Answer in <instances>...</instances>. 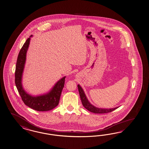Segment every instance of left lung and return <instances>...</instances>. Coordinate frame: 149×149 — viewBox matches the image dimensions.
I'll return each instance as SVG.
<instances>
[{"instance_id":"8db88e82","label":"left lung","mask_w":149,"mask_h":149,"mask_svg":"<svg viewBox=\"0 0 149 149\" xmlns=\"http://www.w3.org/2000/svg\"><path fill=\"white\" fill-rule=\"evenodd\" d=\"M77 88L79 89L80 98L81 100L82 105L86 109L91 113H110L119 107H117L113 108H97L94 105H93L91 103V102L89 101L86 95L84 93V89H82V88L81 87V86L78 84Z\"/></svg>"}]
</instances>
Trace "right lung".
Wrapping results in <instances>:
<instances>
[{
	"mask_svg": "<svg viewBox=\"0 0 149 149\" xmlns=\"http://www.w3.org/2000/svg\"><path fill=\"white\" fill-rule=\"evenodd\" d=\"M32 36V35L31 36L27 39L19 52L15 67V84L22 100L26 105L38 111H46L54 109L58 105L62 91L65 85V76L57 81L50 91L43 94L32 95L29 94L24 89L22 80L25 65L27 52L29 47L31 38Z\"/></svg>",
	"mask_w": 149,
	"mask_h": 149,
	"instance_id": "right-lung-1",
	"label": "right lung"
}]
</instances>
